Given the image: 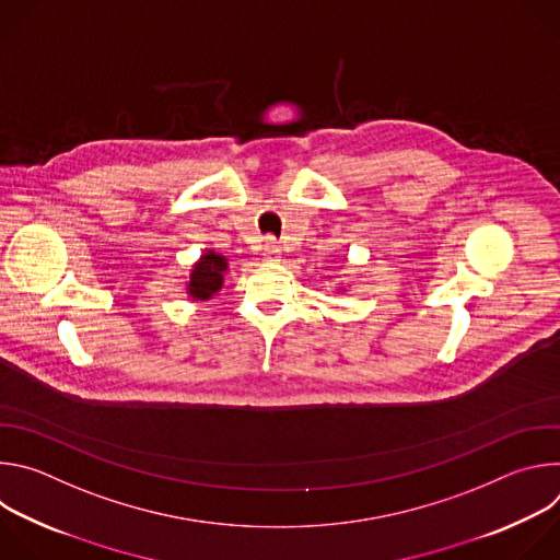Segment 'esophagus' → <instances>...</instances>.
Masks as SVG:
<instances>
[{
	"instance_id": "obj_1",
	"label": "esophagus",
	"mask_w": 560,
	"mask_h": 560,
	"mask_svg": "<svg viewBox=\"0 0 560 560\" xmlns=\"http://www.w3.org/2000/svg\"><path fill=\"white\" fill-rule=\"evenodd\" d=\"M279 257H281L279 246H277L275 242H266V246H264V259H268V261H277Z\"/></svg>"
}]
</instances>
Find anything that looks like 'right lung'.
<instances>
[{"label":"right lung","mask_w":560,"mask_h":560,"mask_svg":"<svg viewBox=\"0 0 560 560\" xmlns=\"http://www.w3.org/2000/svg\"><path fill=\"white\" fill-rule=\"evenodd\" d=\"M228 272V259L214 250H208L199 257V261L190 270V281L186 283V292L192 301L212 299L221 285L223 275Z\"/></svg>","instance_id":"obj_1"}]
</instances>
